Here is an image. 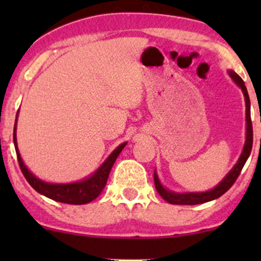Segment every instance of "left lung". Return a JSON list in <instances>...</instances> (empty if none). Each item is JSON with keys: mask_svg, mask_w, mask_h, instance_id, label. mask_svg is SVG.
<instances>
[{"mask_svg": "<svg viewBox=\"0 0 261 261\" xmlns=\"http://www.w3.org/2000/svg\"><path fill=\"white\" fill-rule=\"evenodd\" d=\"M229 76L232 77V80L238 85L239 88L243 92L244 98H245V119H247V136H245V143L243 151H242L241 157L237 163L234 164L230 172L222 179V181L220 184L216 185V188L211 189V190L205 191V193H174V191H170L168 189H166L163 185L161 184L160 179H158L157 173L154 170V187L155 190L158 191V194L166 200L167 202L173 203V205H197V203H203L211 201V200L218 199L220 196H222L227 190H229V188L234 184L239 174H241L242 169H243L245 162H247L248 157L250 155L251 147H253V125H251V119H250V99L249 95H248L247 87H245L243 80L234 71H229Z\"/></svg>", "mask_w": 261, "mask_h": 261, "instance_id": "obj_1", "label": "left lung"}]
</instances>
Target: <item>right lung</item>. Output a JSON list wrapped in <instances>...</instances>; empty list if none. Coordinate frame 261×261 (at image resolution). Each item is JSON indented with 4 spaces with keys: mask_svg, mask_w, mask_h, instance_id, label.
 <instances>
[{
    "mask_svg": "<svg viewBox=\"0 0 261 261\" xmlns=\"http://www.w3.org/2000/svg\"><path fill=\"white\" fill-rule=\"evenodd\" d=\"M16 128L17 120L16 124H14L13 130V142L14 147H16L18 163H19L20 170H22L23 175L25 176L27 181L32 185V188L34 189V190H37L39 194H41V195L49 197V199L51 200H55V201L71 203V205H85V203L91 202L99 196V194L103 191L104 187H106L108 176H109L110 170H112L114 162L116 161V158L120 154L122 148H124L127 143H121L120 146H118V147L114 149L109 157L104 161V163L101 164L99 168L95 170L91 176H88V178L83 179V180L81 181L68 182V184H51V182L43 181L39 178H37L31 170L27 168L25 164L23 163L22 157H20L19 151H18Z\"/></svg>",
    "mask_w": 261,
    "mask_h": 261,
    "instance_id": "1",
    "label": "right lung"
}]
</instances>
